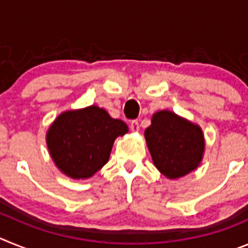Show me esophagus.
Masks as SVG:
<instances>
[{
	"instance_id": "obj_1",
	"label": "esophagus",
	"mask_w": 248,
	"mask_h": 248,
	"mask_svg": "<svg viewBox=\"0 0 248 248\" xmlns=\"http://www.w3.org/2000/svg\"><path fill=\"white\" fill-rule=\"evenodd\" d=\"M139 122L138 120H133V122L130 123V129L133 131H139Z\"/></svg>"
}]
</instances>
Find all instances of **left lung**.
Masks as SVG:
<instances>
[{"instance_id":"8db88e82","label":"left lung","mask_w":248,"mask_h":248,"mask_svg":"<svg viewBox=\"0 0 248 248\" xmlns=\"http://www.w3.org/2000/svg\"><path fill=\"white\" fill-rule=\"evenodd\" d=\"M145 140L154 165L169 179H179L200 165L205 139L199 125L170 110H160L145 129Z\"/></svg>"}]
</instances>
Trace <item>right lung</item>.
<instances>
[{"instance_id": "right-lung-1", "label": "right lung", "mask_w": 248, "mask_h": 248, "mask_svg": "<svg viewBox=\"0 0 248 248\" xmlns=\"http://www.w3.org/2000/svg\"><path fill=\"white\" fill-rule=\"evenodd\" d=\"M128 133L123 120L91 105L59 114L46 135L57 168L72 179H88L108 163L114 140Z\"/></svg>"}]
</instances>
